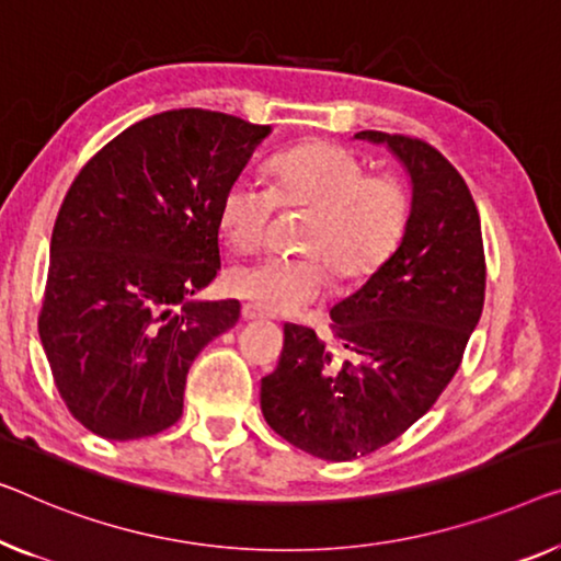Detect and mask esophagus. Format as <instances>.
<instances>
[{"label":"esophagus","instance_id":"esophagus-1","mask_svg":"<svg viewBox=\"0 0 561 561\" xmlns=\"http://www.w3.org/2000/svg\"><path fill=\"white\" fill-rule=\"evenodd\" d=\"M241 317H244V320H259V317H264V312L256 305H244L241 307Z\"/></svg>","mask_w":561,"mask_h":561}]
</instances>
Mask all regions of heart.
Returning a JSON list of instances; mask_svg holds the SVG:
<instances>
[{"mask_svg":"<svg viewBox=\"0 0 561 561\" xmlns=\"http://www.w3.org/2000/svg\"><path fill=\"white\" fill-rule=\"evenodd\" d=\"M270 183L241 173L221 198V229L237 249L262 244L277 204L312 208L302 249L314 254H262L233 264L227 282L233 295L266 312H295L314 302L340 279H363L396 252L411 198L396 175H367L350 150L330 144L289 148L272 161Z\"/></svg>","mask_w":561,"mask_h":561,"instance_id":"b5f03b06","label":"heart"}]
</instances>
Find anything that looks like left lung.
I'll return each mask as SVG.
<instances>
[{"label": "left lung", "mask_w": 561, "mask_h": 561, "mask_svg": "<svg viewBox=\"0 0 561 561\" xmlns=\"http://www.w3.org/2000/svg\"><path fill=\"white\" fill-rule=\"evenodd\" d=\"M411 179L403 239L360 289L330 309L332 340L284 324L279 365L262 378L264 421L324 461L388 446L431 411L481 320L486 262L473 196L454 165L417 138L380 130Z\"/></svg>", "instance_id": "1"}]
</instances>
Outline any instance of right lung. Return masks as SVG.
<instances>
[{
  "instance_id": "add662e5",
  "label": "right lung",
  "mask_w": 561,
  "mask_h": 561,
  "mask_svg": "<svg viewBox=\"0 0 561 561\" xmlns=\"http://www.w3.org/2000/svg\"><path fill=\"white\" fill-rule=\"evenodd\" d=\"M270 125L183 107L90 158L49 241L39 340L70 413L111 440L179 421L191 363L239 322L237 299H191L221 270V198Z\"/></svg>"
}]
</instances>
